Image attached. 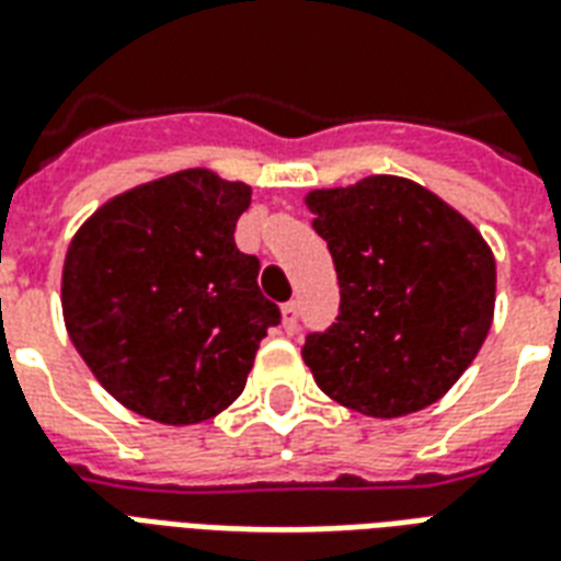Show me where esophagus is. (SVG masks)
Wrapping results in <instances>:
<instances>
[{"label":"esophagus","instance_id":"esophagus-1","mask_svg":"<svg viewBox=\"0 0 561 561\" xmlns=\"http://www.w3.org/2000/svg\"><path fill=\"white\" fill-rule=\"evenodd\" d=\"M284 328L286 334H293L298 328V301H286L284 305Z\"/></svg>","mask_w":561,"mask_h":561}]
</instances>
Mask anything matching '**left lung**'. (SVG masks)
Listing matches in <instances>:
<instances>
[{"label": "left lung", "mask_w": 561, "mask_h": 561, "mask_svg": "<svg viewBox=\"0 0 561 561\" xmlns=\"http://www.w3.org/2000/svg\"><path fill=\"white\" fill-rule=\"evenodd\" d=\"M340 280V316L310 334L316 385L357 414L435 405L494 322L496 263L482 233L414 180L376 174L305 197Z\"/></svg>", "instance_id": "left-lung-1"}]
</instances>
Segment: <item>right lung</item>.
<instances>
[{
	"label": "right lung",
	"instance_id": "1",
	"mask_svg": "<svg viewBox=\"0 0 561 561\" xmlns=\"http://www.w3.org/2000/svg\"><path fill=\"white\" fill-rule=\"evenodd\" d=\"M251 185L209 168L159 176L105 201L67 248L61 310L76 352L136 414L195 425L245 390L280 310L260 260L233 242Z\"/></svg>",
	"mask_w": 561,
	"mask_h": 561
}]
</instances>
